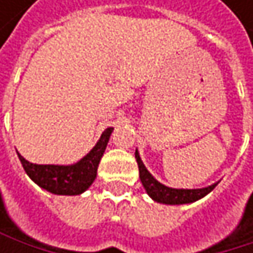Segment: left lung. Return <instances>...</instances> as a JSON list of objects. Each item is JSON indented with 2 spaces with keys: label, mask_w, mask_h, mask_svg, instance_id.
I'll use <instances>...</instances> for the list:
<instances>
[{
  "label": "left lung",
  "mask_w": 253,
  "mask_h": 253,
  "mask_svg": "<svg viewBox=\"0 0 253 253\" xmlns=\"http://www.w3.org/2000/svg\"><path fill=\"white\" fill-rule=\"evenodd\" d=\"M134 158L137 161L139 177H140V181H142L146 193L154 201H157L160 204H167V205L190 204V202H195V201L204 198L205 195H208L217 186V183H214V184H211L208 187H202V189H173V187L164 186L157 178H154V176L146 170V167L143 166L137 151L134 152Z\"/></svg>",
  "instance_id": "left-lung-1"
}]
</instances>
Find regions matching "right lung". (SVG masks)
I'll use <instances>...</instances> for the list:
<instances>
[{
  "instance_id": "right-lung-1",
  "label": "right lung",
  "mask_w": 253,
  "mask_h": 253,
  "mask_svg": "<svg viewBox=\"0 0 253 253\" xmlns=\"http://www.w3.org/2000/svg\"><path fill=\"white\" fill-rule=\"evenodd\" d=\"M111 131L113 127L105 128L92 151L84 155L79 163L72 166L32 164L19 152L17 155L27 176L42 189L54 195H80L93 183L96 177V170L105 152Z\"/></svg>"
}]
</instances>
